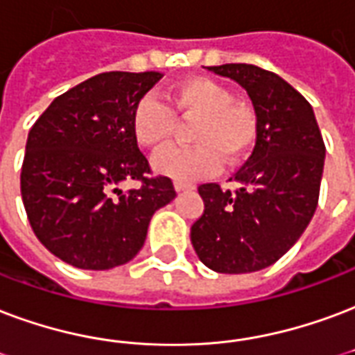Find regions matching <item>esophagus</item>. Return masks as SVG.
Masks as SVG:
<instances>
[{"label":"esophagus","instance_id":"obj_1","mask_svg":"<svg viewBox=\"0 0 355 355\" xmlns=\"http://www.w3.org/2000/svg\"><path fill=\"white\" fill-rule=\"evenodd\" d=\"M175 190H177V191H190V190H196V186L191 184V182H182V180H175Z\"/></svg>","mask_w":355,"mask_h":355}]
</instances>
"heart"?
Listing matches in <instances>:
<instances>
[{
    "instance_id": "obj_1",
    "label": "heart",
    "mask_w": 355,
    "mask_h": 355,
    "mask_svg": "<svg viewBox=\"0 0 355 355\" xmlns=\"http://www.w3.org/2000/svg\"><path fill=\"white\" fill-rule=\"evenodd\" d=\"M157 96H144L131 111V131L141 146L159 150L177 133L178 122H193L188 139L193 146L167 148L154 157L165 177L191 182L211 177L248 156L258 139V114L233 99L225 84L209 77H186Z\"/></svg>"
}]
</instances>
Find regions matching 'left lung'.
<instances>
[{
    "mask_svg": "<svg viewBox=\"0 0 355 355\" xmlns=\"http://www.w3.org/2000/svg\"><path fill=\"white\" fill-rule=\"evenodd\" d=\"M243 86L258 114L252 156L230 180L198 188L205 209L190 231L209 269L227 275L261 271L284 256L314 216L325 144L311 103L284 78L250 64L207 67Z\"/></svg>",
    "mask_w": 355,
    "mask_h": 355,
    "instance_id": "obj_1",
    "label": "left lung"
}]
</instances>
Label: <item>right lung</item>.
<instances>
[{
  "instance_id": "right-lung-1",
  "label": "right lung",
  "mask_w": 355,
  "mask_h": 355,
  "mask_svg": "<svg viewBox=\"0 0 355 355\" xmlns=\"http://www.w3.org/2000/svg\"><path fill=\"white\" fill-rule=\"evenodd\" d=\"M164 77L99 73L58 96L31 125L20 191L33 233L65 263L107 271L143 248L152 214L177 196L131 131V111ZM137 180L139 189L117 184Z\"/></svg>"
}]
</instances>
